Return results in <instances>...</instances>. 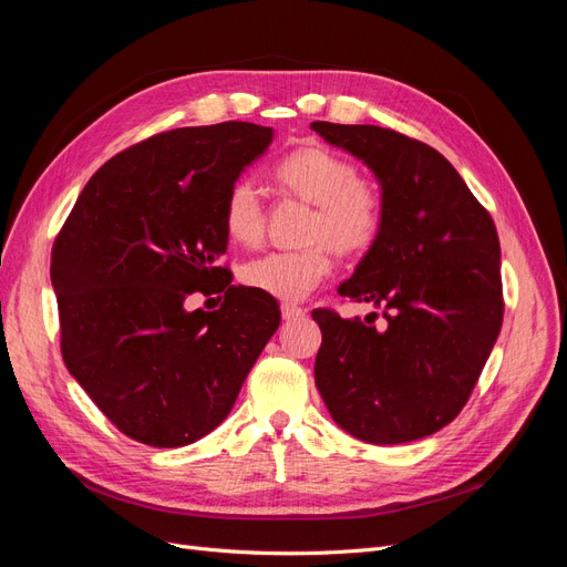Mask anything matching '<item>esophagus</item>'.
<instances>
[{
    "mask_svg": "<svg viewBox=\"0 0 567 567\" xmlns=\"http://www.w3.org/2000/svg\"><path fill=\"white\" fill-rule=\"evenodd\" d=\"M281 315H284L286 321H296V319H302L307 312L302 310V307H298V305L286 302V305H281Z\"/></svg>",
    "mask_w": 567,
    "mask_h": 567,
    "instance_id": "34e87169",
    "label": "esophagus"
}]
</instances>
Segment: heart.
<instances>
[{
  "label": "heart",
  "mask_w": 567,
  "mask_h": 567,
  "mask_svg": "<svg viewBox=\"0 0 567 567\" xmlns=\"http://www.w3.org/2000/svg\"><path fill=\"white\" fill-rule=\"evenodd\" d=\"M279 182L315 205L312 238H326L346 252L373 244L381 229L383 205L375 188L359 182L357 167L338 153L307 146L277 165ZM225 229L231 241L252 246L262 238L265 210L260 188L252 179H236L225 196ZM333 271L331 248L323 241L300 250H271L244 265L246 286L279 300H302Z\"/></svg>",
  "instance_id": "obj_1"
}]
</instances>
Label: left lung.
I'll use <instances>...</instances> for the list:
<instances>
[{"label":"left lung","instance_id":"8db88e82","mask_svg":"<svg viewBox=\"0 0 567 567\" xmlns=\"http://www.w3.org/2000/svg\"><path fill=\"white\" fill-rule=\"evenodd\" d=\"M312 130L381 186V229L338 293L383 307L388 319L375 329L315 310V383L357 440L427 437L456 419L502 331L499 236L454 165L427 144L375 125Z\"/></svg>","mask_w":567,"mask_h":567}]
</instances>
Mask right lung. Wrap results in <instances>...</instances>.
Returning <instances> with one entry per match:
<instances>
[{
  "label": "right lung",
  "instance_id": "1",
  "mask_svg": "<svg viewBox=\"0 0 567 567\" xmlns=\"http://www.w3.org/2000/svg\"><path fill=\"white\" fill-rule=\"evenodd\" d=\"M271 127H182L117 153L82 188L51 252L63 362L127 437L184 447L229 416L281 312L234 286L225 196ZM225 292L219 311L185 310Z\"/></svg>",
  "mask_w": 567,
  "mask_h": 567
}]
</instances>
